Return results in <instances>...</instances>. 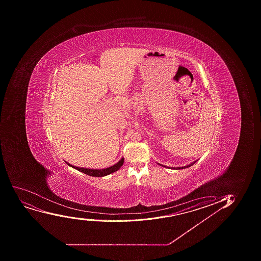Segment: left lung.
Returning a JSON list of instances; mask_svg holds the SVG:
<instances>
[{
    "mask_svg": "<svg viewBox=\"0 0 261 261\" xmlns=\"http://www.w3.org/2000/svg\"><path fill=\"white\" fill-rule=\"evenodd\" d=\"M196 163V162H194V163H191V164H190V165L185 166V167H181V168H173V169H183V168H189V167H191V166L193 165L194 163ZM159 164H160V163H159ZM160 165L163 166V165H162V164H160ZM163 167H165V168H166V166H163Z\"/></svg>",
    "mask_w": 261,
    "mask_h": 261,
    "instance_id": "left-lung-1",
    "label": "left lung"
}]
</instances>
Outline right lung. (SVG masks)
Segmentation results:
<instances>
[{
    "mask_svg": "<svg viewBox=\"0 0 261 261\" xmlns=\"http://www.w3.org/2000/svg\"><path fill=\"white\" fill-rule=\"evenodd\" d=\"M123 163L124 158H122L115 165L111 166L110 168H103V169H89V168H78V167L70 165V163H66L70 167H72V168H75L76 170L80 171L82 173L88 174V175L93 176V177H103V176L109 175V174H111V173H114V172H116V171L120 169L121 166L123 165Z\"/></svg>",
    "mask_w": 261,
    "mask_h": 261,
    "instance_id": "1",
    "label": "right lung"
}]
</instances>
